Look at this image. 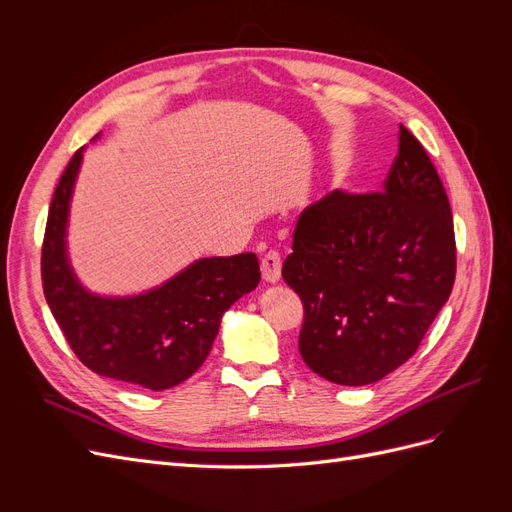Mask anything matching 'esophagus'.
<instances>
[{
	"instance_id": "obj_1",
	"label": "esophagus",
	"mask_w": 512,
	"mask_h": 512,
	"mask_svg": "<svg viewBox=\"0 0 512 512\" xmlns=\"http://www.w3.org/2000/svg\"><path fill=\"white\" fill-rule=\"evenodd\" d=\"M260 271H262V280L267 284H275L280 282L282 277V256L277 254L275 250L267 252L260 260Z\"/></svg>"
}]
</instances>
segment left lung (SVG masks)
<instances>
[{"label":"left lung","mask_w":512,"mask_h":512,"mask_svg":"<svg viewBox=\"0 0 512 512\" xmlns=\"http://www.w3.org/2000/svg\"><path fill=\"white\" fill-rule=\"evenodd\" d=\"M455 271L446 190L425 147L399 126L384 192L335 190L299 215L282 277L303 303V361L344 386L391 374L421 346Z\"/></svg>","instance_id":"1"}]
</instances>
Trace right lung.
Instances as JSON below:
<instances>
[{
	"instance_id": "1",
	"label": "right lung",
	"mask_w": 512,
	"mask_h": 512,
	"mask_svg": "<svg viewBox=\"0 0 512 512\" xmlns=\"http://www.w3.org/2000/svg\"><path fill=\"white\" fill-rule=\"evenodd\" d=\"M83 149L55 188L42 241L46 303L79 361L98 376L164 391L203 365L226 309L260 282L256 254L196 260L164 286L128 299L87 292L68 265V207Z\"/></svg>"
}]
</instances>
